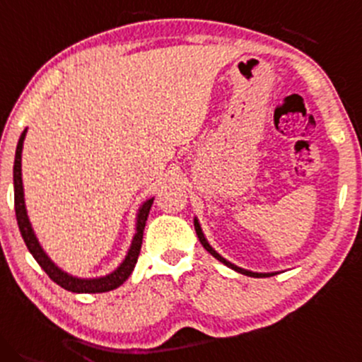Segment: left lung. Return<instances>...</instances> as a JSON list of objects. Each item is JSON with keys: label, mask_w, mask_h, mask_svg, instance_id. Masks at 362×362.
I'll list each match as a JSON object with an SVG mask.
<instances>
[{"label": "left lung", "mask_w": 362, "mask_h": 362, "mask_svg": "<svg viewBox=\"0 0 362 362\" xmlns=\"http://www.w3.org/2000/svg\"><path fill=\"white\" fill-rule=\"evenodd\" d=\"M194 230H197V234H198V239H200V243L203 245V247H205L206 251H209L210 255H212V257H215L218 259V262H222L224 263V265H227V267H230V269L233 270H235V272H239V274H245V275H250V277H270V275H274V274H255V272H247V270H245V269H239V267H235V265H233V263L230 262H227L226 258H222L221 255L217 253V251L214 250L212 246L209 245V243H206V239H205V235H203V233H202V227H200V224H198V221L197 218H194Z\"/></svg>", "instance_id": "1"}]
</instances>
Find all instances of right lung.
<instances>
[{
  "mask_svg": "<svg viewBox=\"0 0 362 362\" xmlns=\"http://www.w3.org/2000/svg\"><path fill=\"white\" fill-rule=\"evenodd\" d=\"M25 132L20 135L17 152H15V164H13V188H15V215H17L18 229L20 234H22L23 241L28 247V251L32 253V257L35 258V262L39 263L40 269L49 275L52 282H56L58 286L63 287V289L70 292H85V294H95V292H109L112 289H117L121 284L127 280L129 275H132L133 269L136 265L138 255H140L141 250V239H144V229L145 224H147V217L150 212V206H152L153 198H150L141 205L140 212H138L136 218V234L133 238L132 247H129L127 258L124 262L117 267V270L112 272V274L105 275V277L100 279H76L71 277V275L64 274L63 270H59L54 263L47 258V255L44 253L42 247L37 243V238H35L34 230H32L30 222H28L27 210H25V202H23V186H22V147H23V138H25Z\"/></svg>",
  "mask_w": 362,
  "mask_h": 362,
  "instance_id": "add662e5",
  "label": "right lung"
}]
</instances>
